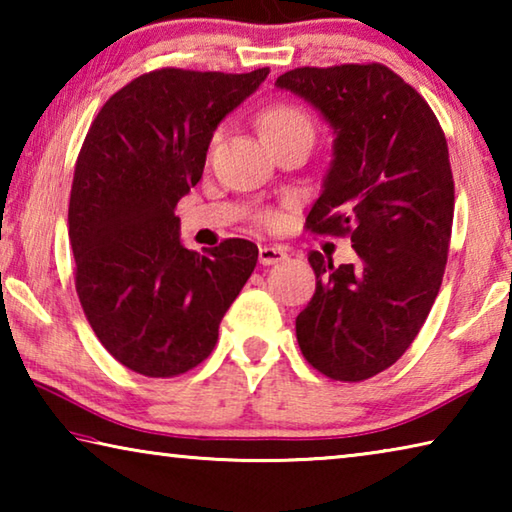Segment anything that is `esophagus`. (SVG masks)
I'll return each mask as SVG.
<instances>
[{
  "label": "esophagus",
  "instance_id": "1",
  "mask_svg": "<svg viewBox=\"0 0 512 512\" xmlns=\"http://www.w3.org/2000/svg\"><path fill=\"white\" fill-rule=\"evenodd\" d=\"M287 257H289L287 250H284L282 246H262V248H259V264H264V266L284 262Z\"/></svg>",
  "mask_w": 512,
  "mask_h": 512
}]
</instances>
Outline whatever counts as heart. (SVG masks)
Segmentation results:
<instances>
[{"instance_id": "b5f03b06", "label": "heart", "mask_w": 512, "mask_h": 512, "mask_svg": "<svg viewBox=\"0 0 512 512\" xmlns=\"http://www.w3.org/2000/svg\"><path fill=\"white\" fill-rule=\"evenodd\" d=\"M259 126H262V135L264 137H273L280 133H287L291 128H311V119L302 112L298 106H291V103H273L268 106L262 117H259ZM264 223H275L277 216L273 212H264L262 214Z\"/></svg>"}]
</instances>
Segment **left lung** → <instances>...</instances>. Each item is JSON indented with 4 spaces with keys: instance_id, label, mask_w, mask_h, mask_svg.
Instances as JSON below:
<instances>
[{
    "instance_id": "left-lung-1",
    "label": "left lung",
    "mask_w": 512,
    "mask_h": 512,
    "mask_svg": "<svg viewBox=\"0 0 512 512\" xmlns=\"http://www.w3.org/2000/svg\"><path fill=\"white\" fill-rule=\"evenodd\" d=\"M275 85L334 128L307 228L350 237L357 253L341 266L309 253L316 293L296 318L298 345L325 377L363 381L409 350L443 284L454 221L445 133L429 103L379 63L298 67Z\"/></svg>"
}]
</instances>
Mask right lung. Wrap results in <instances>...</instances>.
<instances>
[{"label":"right lung","instance_id":"right-lung-1","mask_svg":"<svg viewBox=\"0 0 512 512\" xmlns=\"http://www.w3.org/2000/svg\"><path fill=\"white\" fill-rule=\"evenodd\" d=\"M266 76L155 69L112 94L85 135L67 212L76 293L103 348L144 377L210 357L255 271L253 241L187 250L173 212L201 180L216 126Z\"/></svg>","mask_w":512,"mask_h":512}]
</instances>
